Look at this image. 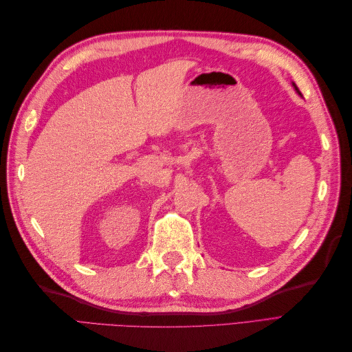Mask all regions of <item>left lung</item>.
Instances as JSON below:
<instances>
[{
  "instance_id": "obj_1",
  "label": "left lung",
  "mask_w": 352,
  "mask_h": 352,
  "mask_svg": "<svg viewBox=\"0 0 352 352\" xmlns=\"http://www.w3.org/2000/svg\"><path fill=\"white\" fill-rule=\"evenodd\" d=\"M294 87H295V89H296V92H298V94H300V95H301V92H300V89H298V88H296V85H294Z\"/></svg>"
}]
</instances>
